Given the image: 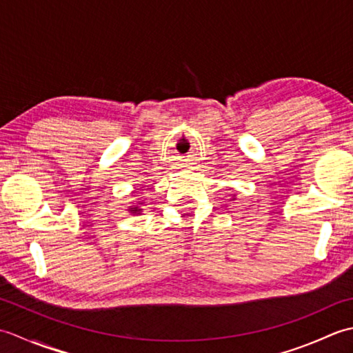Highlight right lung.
I'll return each mask as SVG.
<instances>
[{"instance_id": "obj_1", "label": "right lung", "mask_w": 353, "mask_h": 353, "mask_svg": "<svg viewBox=\"0 0 353 353\" xmlns=\"http://www.w3.org/2000/svg\"><path fill=\"white\" fill-rule=\"evenodd\" d=\"M142 203H145V201H142ZM142 203H138V205H142ZM129 211H130V214H139L142 209L139 206H130Z\"/></svg>"}]
</instances>
